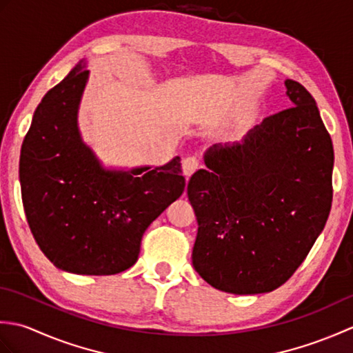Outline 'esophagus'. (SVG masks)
<instances>
[{
  "label": "esophagus",
  "mask_w": 353,
  "mask_h": 353,
  "mask_svg": "<svg viewBox=\"0 0 353 353\" xmlns=\"http://www.w3.org/2000/svg\"><path fill=\"white\" fill-rule=\"evenodd\" d=\"M199 167H200V162H199L197 157H194V156L186 157V159L182 163V168H183V172H185L186 179L191 177L194 172L199 170Z\"/></svg>",
  "instance_id": "34e87169"
}]
</instances>
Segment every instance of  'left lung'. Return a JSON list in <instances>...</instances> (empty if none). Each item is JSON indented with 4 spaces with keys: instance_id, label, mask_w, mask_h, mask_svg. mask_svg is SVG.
Masks as SVG:
<instances>
[{
    "instance_id": "8db88e82",
    "label": "left lung",
    "mask_w": 353,
    "mask_h": 353,
    "mask_svg": "<svg viewBox=\"0 0 353 353\" xmlns=\"http://www.w3.org/2000/svg\"><path fill=\"white\" fill-rule=\"evenodd\" d=\"M292 108L265 118L239 142L214 144L188 199L199 230L192 265L230 294L279 288L325 229L332 205L334 147L316 100L285 80Z\"/></svg>"
}]
</instances>
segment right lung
<instances>
[{"label": "right lung", "instance_id": "1", "mask_svg": "<svg viewBox=\"0 0 353 353\" xmlns=\"http://www.w3.org/2000/svg\"><path fill=\"white\" fill-rule=\"evenodd\" d=\"M88 61L45 94L21 148L19 182L30 230L52 265L106 276L138 261L147 228L185 191L181 157L159 167H106L85 142L79 109Z\"/></svg>", "mask_w": 353, "mask_h": 353}]
</instances>
